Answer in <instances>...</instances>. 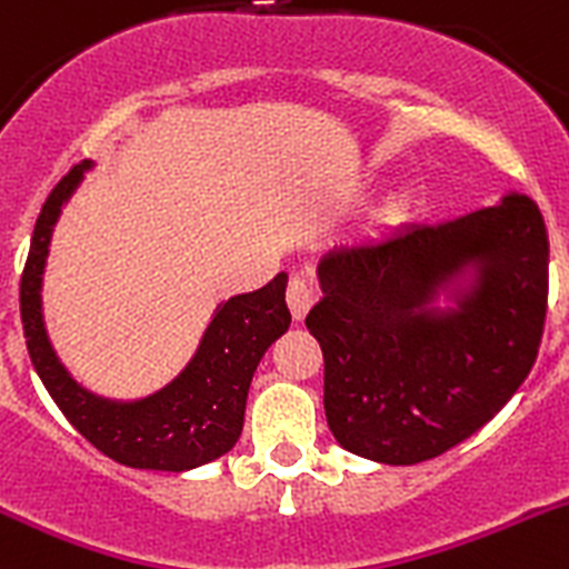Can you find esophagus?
<instances>
[{"label": "esophagus", "mask_w": 569, "mask_h": 569, "mask_svg": "<svg viewBox=\"0 0 569 569\" xmlns=\"http://www.w3.org/2000/svg\"><path fill=\"white\" fill-rule=\"evenodd\" d=\"M286 302H289L291 308V317H295L297 322H302L313 306V289L302 278H295L289 283V289H286Z\"/></svg>", "instance_id": "esophagus-1"}]
</instances>
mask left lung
Returning <instances> with one entry per match:
<instances>
[{
    "label": "left lung",
    "instance_id": "8db88e82",
    "mask_svg": "<svg viewBox=\"0 0 569 569\" xmlns=\"http://www.w3.org/2000/svg\"><path fill=\"white\" fill-rule=\"evenodd\" d=\"M317 278L306 325L330 433L361 459L419 465L483 428L531 372L548 230L537 202L509 191L456 222L333 247Z\"/></svg>",
    "mask_w": 569,
    "mask_h": 569
}]
</instances>
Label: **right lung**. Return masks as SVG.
I'll return each instance as SVG.
<instances>
[{"instance_id":"1","label":"right lung","mask_w":569,"mask_h":569,"mask_svg":"<svg viewBox=\"0 0 569 569\" xmlns=\"http://www.w3.org/2000/svg\"><path fill=\"white\" fill-rule=\"evenodd\" d=\"M88 169H93V161L74 167L54 186L32 230L19 297L30 361L63 417L99 453L136 470H194L239 442L256 367L291 325L286 306L289 278L280 272L263 289L219 302L191 361L163 389L138 400L93 395L60 363L41 306L52 230Z\"/></svg>"}]
</instances>
